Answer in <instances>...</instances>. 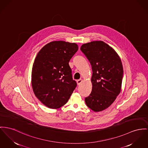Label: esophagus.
Returning a JSON list of instances; mask_svg holds the SVG:
<instances>
[{"label":"esophagus","mask_w":148,"mask_h":148,"mask_svg":"<svg viewBox=\"0 0 148 148\" xmlns=\"http://www.w3.org/2000/svg\"><path fill=\"white\" fill-rule=\"evenodd\" d=\"M82 81H83V80H82V79H78V80L77 81V85H81V83L82 82Z\"/></svg>","instance_id":"obj_1"}]
</instances>
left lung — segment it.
Listing matches in <instances>:
<instances>
[{"instance_id": "left-lung-1", "label": "left lung", "mask_w": 148, "mask_h": 148, "mask_svg": "<svg viewBox=\"0 0 148 148\" xmlns=\"http://www.w3.org/2000/svg\"><path fill=\"white\" fill-rule=\"evenodd\" d=\"M81 50L92 71V91L85 98V103L94 112L102 111L108 108L121 92L123 73L121 60L117 52L102 41L84 44Z\"/></svg>"}]
</instances>
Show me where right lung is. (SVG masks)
Masks as SVG:
<instances>
[{
    "mask_svg": "<svg viewBox=\"0 0 148 148\" xmlns=\"http://www.w3.org/2000/svg\"><path fill=\"white\" fill-rule=\"evenodd\" d=\"M78 49L75 42L54 41L38 52L32 69L31 85L35 95L47 107L64 106L76 88L69 63Z\"/></svg>",
    "mask_w": 148,
    "mask_h": 148,
    "instance_id": "obj_1",
    "label": "right lung"
}]
</instances>
